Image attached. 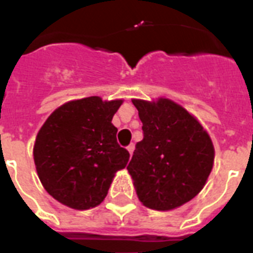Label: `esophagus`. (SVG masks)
Masks as SVG:
<instances>
[{
  "label": "esophagus",
  "mask_w": 253,
  "mask_h": 253,
  "mask_svg": "<svg viewBox=\"0 0 253 253\" xmlns=\"http://www.w3.org/2000/svg\"><path fill=\"white\" fill-rule=\"evenodd\" d=\"M134 144H130V146L127 147V151H128V154H130V156H132V152H134Z\"/></svg>",
  "instance_id": "esophagus-1"
}]
</instances>
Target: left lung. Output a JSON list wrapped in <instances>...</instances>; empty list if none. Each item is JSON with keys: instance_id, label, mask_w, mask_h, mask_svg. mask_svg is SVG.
Returning a JSON list of instances; mask_svg holds the SVG:
<instances>
[{"instance_id": "left-lung-1", "label": "left lung", "mask_w": 253, "mask_h": 253, "mask_svg": "<svg viewBox=\"0 0 253 253\" xmlns=\"http://www.w3.org/2000/svg\"><path fill=\"white\" fill-rule=\"evenodd\" d=\"M143 126L127 166L139 201L154 210H172L194 198L214 164V146L192 114L170 99H132Z\"/></svg>"}]
</instances>
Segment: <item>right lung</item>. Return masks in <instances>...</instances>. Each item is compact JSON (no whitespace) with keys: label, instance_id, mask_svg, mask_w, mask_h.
<instances>
[{"label":"right lung","instance_id":"obj_1","mask_svg":"<svg viewBox=\"0 0 253 253\" xmlns=\"http://www.w3.org/2000/svg\"><path fill=\"white\" fill-rule=\"evenodd\" d=\"M122 99L93 95L61 105L42 126L34 144V162L44 189L76 210L98 206L115 173L130 154L117 142L111 119Z\"/></svg>","mask_w":253,"mask_h":253}]
</instances>
